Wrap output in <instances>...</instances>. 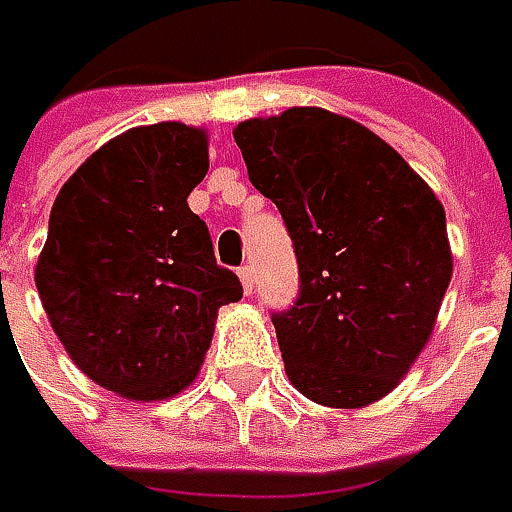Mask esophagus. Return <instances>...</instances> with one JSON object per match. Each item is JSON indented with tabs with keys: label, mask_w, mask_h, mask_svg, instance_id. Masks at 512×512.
<instances>
[{
	"label": "esophagus",
	"mask_w": 512,
	"mask_h": 512,
	"mask_svg": "<svg viewBox=\"0 0 512 512\" xmlns=\"http://www.w3.org/2000/svg\"><path fill=\"white\" fill-rule=\"evenodd\" d=\"M239 279H242V287H245V293L250 296V293H253V285H256V282H253V267H250V265L239 267Z\"/></svg>",
	"instance_id": "34e87169"
}]
</instances>
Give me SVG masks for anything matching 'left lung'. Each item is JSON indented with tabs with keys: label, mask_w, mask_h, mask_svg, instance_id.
Segmentation results:
<instances>
[{
	"label": "left lung",
	"mask_w": 512,
	"mask_h": 512,
	"mask_svg": "<svg viewBox=\"0 0 512 512\" xmlns=\"http://www.w3.org/2000/svg\"><path fill=\"white\" fill-rule=\"evenodd\" d=\"M233 136L299 265L293 305L270 316L287 379L327 407L382 399L422 353L453 276L442 202L373 130L330 110L290 108Z\"/></svg>",
	"instance_id": "1"
}]
</instances>
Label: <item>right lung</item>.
<instances>
[{"instance_id":"add662e5","label":"right lung","mask_w":512,"mask_h":512,"mask_svg":"<svg viewBox=\"0 0 512 512\" xmlns=\"http://www.w3.org/2000/svg\"><path fill=\"white\" fill-rule=\"evenodd\" d=\"M205 130L133 128L59 190L36 287L82 373L128 399H168L196 379L219 307L242 299L187 207L205 179Z\"/></svg>"}]
</instances>
